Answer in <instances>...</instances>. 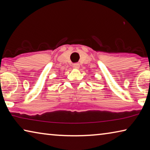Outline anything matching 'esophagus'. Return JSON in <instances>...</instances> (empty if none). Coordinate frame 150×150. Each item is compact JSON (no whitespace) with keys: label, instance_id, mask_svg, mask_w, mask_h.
<instances>
[{"label":"esophagus","instance_id":"34e87169","mask_svg":"<svg viewBox=\"0 0 150 150\" xmlns=\"http://www.w3.org/2000/svg\"><path fill=\"white\" fill-rule=\"evenodd\" d=\"M73 67L75 68V69H79V67H80V64L79 63H74V64H73Z\"/></svg>","mask_w":150,"mask_h":150}]
</instances>
